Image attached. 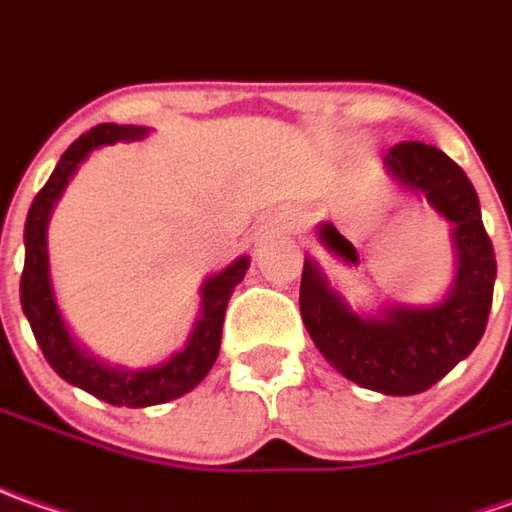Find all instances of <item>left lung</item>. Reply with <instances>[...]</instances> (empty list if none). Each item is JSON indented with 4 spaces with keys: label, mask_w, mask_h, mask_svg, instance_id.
<instances>
[{
    "label": "left lung",
    "mask_w": 512,
    "mask_h": 512,
    "mask_svg": "<svg viewBox=\"0 0 512 512\" xmlns=\"http://www.w3.org/2000/svg\"><path fill=\"white\" fill-rule=\"evenodd\" d=\"M384 170L403 193L420 198L451 224L457 271L443 300L381 302L373 314L353 311L314 257H305L300 314L319 353L344 378L381 395H417L471 356L482 339L493 302L496 255L474 184L440 148L401 142L384 156Z\"/></svg>",
    "instance_id": "1"
}]
</instances>
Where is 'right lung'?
<instances>
[{
  "label": "right lung",
  "mask_w": 512,
  "mask_h": 512,
  "mask_svg": "<svg viewBox=\"0 0 512 512\" xmlns=\"http://www.w3.org/2000/svg\"><path fill=\"white\" fill-rule=\"evenodd\" d=\"M148 134L151 131L142 125L114 123L95 125L92 131H86L66 148L47 184L33 198L27 221H24L22 311L33 328L41 353L66 384L81 387L83 392L111 406H131V409L182 398L184 392H190L204 381V375L210 373L221 350V328H224L229 297L249 269V257L241 255L238 260H232L227 269H221L201 283V308L187 336V344L154 367H123V364L100 361L86 347H81L72 336V330L66 328L50 277L47 227H50L52 210L69 179L75 176L78 165L92 151L103 145H114V142H137Z\"/></svg>",
  "instance_id": "right-lung-1"
}]
</instances>
